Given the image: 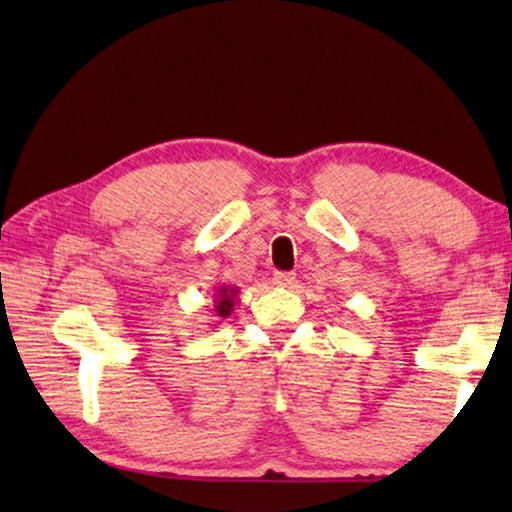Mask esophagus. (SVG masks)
Listing matches in <instances>:
<instances>
[{"instance_id": "esophagus-1", "label": "esophagus", "mask_w": 512, "mask_h": 512, "mask_svg": "<svg viewBox=\"0 0 512 512\" xmlns=\"http://www.w3.org/2000/svg\"><path fill=\"white\" fill-rule=\"evenodd\" d=\"M273 280L277 286H293L295 284V273L291 271H275Z\"/></svg>"}]
</instances>
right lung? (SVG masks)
<instances>
[{
	"instance_id": "add662e5",
	"label": "right lung",
	"mask_w": 512,
	"mask_h": 512,
	"mask_svg": "<svg viewBox=\"0 0 512 512\" xmlns=\"http://www.w3.org/2000/svg\"><path fill=\"white\" fill-rule=\"evenodd\" d=\"M237 291L235 288H221L219 291V297H217V313L219 318H226V315H230L232 311V295H235Z\"/></svg>"
}]
</instances>
